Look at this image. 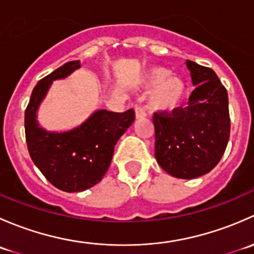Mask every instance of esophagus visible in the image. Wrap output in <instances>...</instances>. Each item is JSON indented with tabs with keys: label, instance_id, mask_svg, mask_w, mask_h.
<instances>
[{
	"label": "esophagus",
	"instance_id": "1",
	"mask_svg": "<svg viewBox=\"0 0 254 254\" xmlns=\"http://www.w3.org/2000/svg\"><path fill=\"white\" fill-rule=\"evenodd\" d=\"M145 117H146V113L141 107H135V118L139 120V119H143Z\"/></svg>",
	"mask_w": 254,
	"mask_h": 254
}]
</instances>
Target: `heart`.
I'll return each instance as SVG.
<instances>
[{"label":"heart","mask_w":254,"mask_h":254,"mask_svg":"<svg viewBox=\"0 0 254 254\" xmlns=\"http://www.w3.org/2000/svg\"><path fill=\"white\" fill-rule=\"evenodd\" d=\"M143 89H152L150 107L152 111L172 113L183 103L187 94L186 81L178 75H171V70L163 66L146 68L139 79Z\"/></svg>","instance_id":"heart-1"}]
</instances>
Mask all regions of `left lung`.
<instances>
[{
    "instance_id": "left-lung-1",
    "label": "left lung",
    "mask_w": 254,
    "mask_h": 254,
    "mask_svg": "<svg viewBox=\"0 0 254 254\" xmlns=\"http://www.w3.org/2000/svg\"><path fill=\"white\" fill-rule=\"evenodd\" d=\"M195 89L188 107L153 115L157 163L172 177L193 179L219 163L230 137L227 91L209 67L186 61Z\"/></svg>"
}]
</instances>
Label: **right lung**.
Returning a JSON list of instances; mask_svg holds the SVG:
<instances>
[{
	"label": "right lung",
	"instance_id": "right-lung-1",
	"mask_svg": "<svg viewBox=\"0 0 254 254\" xmlns=\"http://www.w3.org/2000/svg\"><path fill=\"white\" fill-rule=\"evenodd\" d=\"M81 68L70 61L40 79L25 109L24 127L28 151L45 178L67 193L87 190L102 181L108 171L114 146L135 120L132 109L124 113L97 109L81 124L61 131L40 125L38 112L53 82L65 79Z\"/></svg>",
	"mask_w": 254,
	"mask_h": 254
}]
</instances>
